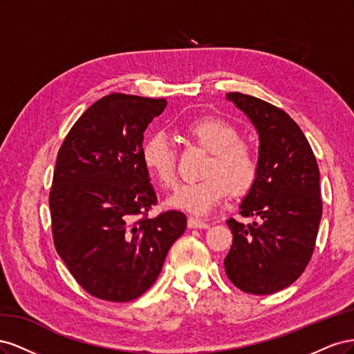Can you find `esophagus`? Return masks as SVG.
<instances>
[{"label": "esophagus", "instance_id": "34e87169", "mask_svg": "<svg viewBox=\"0 0 354 354\" xmlns=\"http://www.w3.org/2000/svg\"><path fill=\"white\" fill-rule=\"evenodd\" d=\"M187 226H189L190 229H208L209 224H208L207 221H203V220L198 218V217H189Z\"/></svg>", "mask_w": 354, "mask_h": 354}]
</instances>
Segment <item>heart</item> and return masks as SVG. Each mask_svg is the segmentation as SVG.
<instances>
[{"label":"heart","mask_w":354,"mask_h":354,"mask_svg":"<svg viewBox=\"0 0 354 354\" xmlns=\"http://www.w3.org/2000/svg\"><path fill=\"white\" fill-rule=\"evenodd\" d=\"M185 134L192 143L205 149L201 176L194 183L180 185L168 198V205L195 214H207L232 192L241 196L248 194L259 177V158L254 149L241 140L239 130L226 120L203 116L185 125ZM142 160L158 185L169 187L176 181V152L168 138L155 133L142 146Z\"/></svg>","instance_id":"obj_1"}]
</instances>
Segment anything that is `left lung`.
<instances>
[{"instance_id": "1", "label": "left lung", "mask_w": 354, "mask_h": 354, "mask_svg": "<svg viewBox=\"0 0 354 354\" xmlns=\"http://www.w3.org/2000/svg\"><path fill=\"white\" fill-rule=\"evenodd\" d=\"M227 99L248 115L260 136L259 177L227 220L233 233L224 260L230 282L243 292L274 294L294 283L312 259L322 217L319 167L301 128L285 111L242 93Z\"/></svg>"}]
</instances>
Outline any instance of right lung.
I'll return each instance as SVG.
<instances>
[{
  "label": "right lung",
  "mask_w": 354,
  "mask_h": 354,
  "mask_svg": "<svg viewBox=\"0 0 354 354\" xmlns=\"http://www.w3.org/2000/svg\"><path fill=\"white\" fill-rule=\"evenodd\" d=\"M165 99L112 93L93 103L63 140L50 189L55 248L90 295L127 303L145 294L187 226L158 203L142 160L143 133Z\"/></svg>",
  "instance_id": "obj_1"
}]
</instances>
